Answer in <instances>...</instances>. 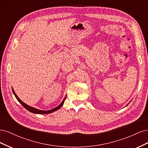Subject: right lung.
<instances>
[{"instance_id": "add662e5", "label": "right lung", "mask_w": 148, "mask_h": 148, "mask_svg": "<svg viewBox=\"0 0 148 148\" xmlns=\"http://www.w3.org/2000/svg\"><path fill=\"white\" fill-rule=\"evenodd\" d=\"M12 91H13V94H14V95H15V96L16 97V99L18 101V102L20 103V104L23 106L26 109V110H28V111H29V112H32V113H34V114H50V113H52V112H54V111H56L57 110H58V109H59L60 108V107H62V106H63V104H64V101H65V99H66V96L65 97V98L64 99V100L62 101V102L60 103V104L58 106V107H56V108H54V109H52V110H46V111H45V110H39V109H35V108H34V107H30L29 106H28L27 104H26L25 103H24L23 102H22L18 97V96H16V95L15 94V91H14V90H13V89H12Z\"/></svg>"}]
</instances>
